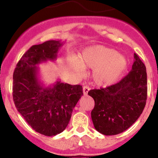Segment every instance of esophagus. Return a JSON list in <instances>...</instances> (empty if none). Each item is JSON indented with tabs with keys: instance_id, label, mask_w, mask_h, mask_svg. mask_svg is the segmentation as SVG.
<instances>
[{
	"instance_id": "obj_1",
	"label": "esophagus",
	"mask_w": 158,
	"mask_h": 158,
	"mask_svg": "<svg viewBox=\"0 0 158 158\" xmlns=\"http://www.w3.org/2000/svg\"><path fill=\"white\" fill-rule=\"evenodd\" d=\"M89 90H90V88L88 86L85 85V86L83 87V94H84V95H88V93Z\"/></svg>"
}]
</instances>
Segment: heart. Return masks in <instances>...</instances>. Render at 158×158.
<instances>
[{
    "instance_id": "heart-1",
    "label": "heart",
    "mask_w": 158,
    "mask_h": 158,
    "mask_svg": "<svg viewBox=\"0 0 158 158\" xmlns=\"http://www.w3.org/2000/svg\"><path fill=\"white\" fill-rule=\"evenodd\" d=\"M70 65L79 74L84 73V67L94 69V81L97 85H107L115 82L121 77L127 68L128 61L114 49L97 45L83 50L79 60L73 59Z\"/></svg>"
}]
</instances>
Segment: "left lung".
I'll list each match as a JSON object with an SVG mask.
<instances>
[{
	"label": "left lung",
	"mask_w": 158,
	"mask_h": 158,
	"mask_svg": "<svg viewBox=\"0 0 158 158\" xmlns=\"http://www.w3.org/2000/svg\"><path fill=\"white\" fill-rule=\"evenodd\" d=\"M131 70L119 82L90 90L94 99L91 119L94 128L104 135H116L128 129L143 113L147 99V73L137 54Z\"/></svg>",
	"instance_id": "left-lung-1"
}]
</instances>
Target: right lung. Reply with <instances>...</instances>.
<instances>
[{
	"label": "right lung",
	"instance_id": "obj_1",
	"mask_svg": "<svg viewBox=\"0 0 158 158\" xmlns=\"http://www.w3.org/2000/svg\"><path fill=\"white\" fill-rule=\"evenodd\" d=\"M60 41L33 45L22 56L13 73L12 96L18 111L36 132L55 136L68 126L72 112L83 95L82 87L57 81L45 87L39 79L40 63L57 58Z\"/></svg>",
	"mask_w": 158,
	"mask_h": 158
}]
</instances>
